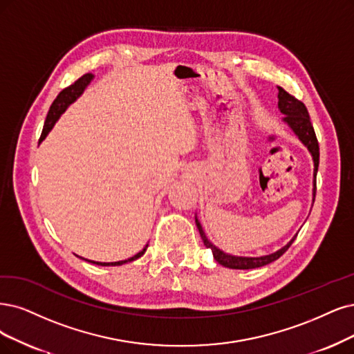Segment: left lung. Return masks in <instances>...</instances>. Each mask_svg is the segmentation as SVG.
Returning <instances> with one entry per match:
<instances>
[{"mask_svg":"<svg viewBox=\"0 0 354 354\" xmlns=\"http://www.w3.org/2000/svg\"><path fill=\"white\" fill-rule=\"evenodd\" d=\"M279 109L280 112L284 115L283 121L284 124L289 125V128L293 131V133L297 136V138L302 141L305 146L308 147L309 153L312 154L313 159V201H315V192H317V172H318V166H319V146H318V140L315 136V131H313V127L310 124V118L308 113V109L304 104V102H300L299 99H296L295 96H292L290 93L283 87H279ZM195 223H197L198 232L201 234V239L204 242V245L207 248H210L214 259L220 266L227 267V268H233V270H251V268H258V267H264L272 261L279 259L287 250H289L290 245L293 243V241L296 239V236L287 243L286 246H283L281 250H279L277 252L270 254V255H264V257H234L230 254H226L221 250H218L217 246H214L210 241L207 239L205 233L203 230V226L200 225L198 218L195 217Z\"/></svg>","mask_w":354,"mask_h":354,"instance_id":"left-lung-1","label":"left lung"}]
</instances>
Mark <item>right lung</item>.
<instances>
[{
	"instance_id": "add662e5",
	"label": "right lung",
	"mask_w": 354,
	"mask_h": 354,
	"mask_svg": "<svg viewBox=\"0 0 354 354\" xmlns=\"http://www.w3.org/2000/svg\"><path fill=\"white\" fill-rule=\"evenodd\" d=\"M93 77H95V75L90 74V73L84 74L83 77L78 78L77 82H74V84L68 86L67 88H64V90L61 91V93L57 96V99L54 100V103L50 104L49 112H48V115H46V121H45L44 129H42V136H41V140H39V141H42V140L48 136V133L52 129V127H54L55 122L58 121V118L62 115V112H65V109L68 108V104H71L78 96H80V95L83 93L84 88L88 86V83H90L91 80H93ZM147 246H149V245L144 246L142 250H141L138 254H136L134 257H131V258L124 259V261H116V263H96V261H88V259H86V261H88V263H93V264H96V266H103V267L122 266V264L131 263V261H134V259L142 257L144 252H146V250H147Z\"/></svg>"
}]
</instances>
